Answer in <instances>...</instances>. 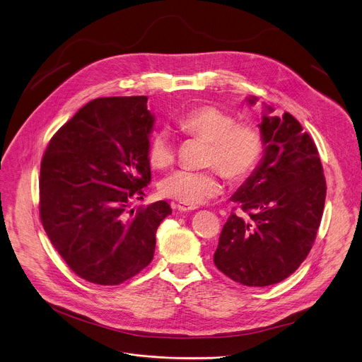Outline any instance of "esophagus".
I'll return each mask as SVG.
<instances>
[{"label":"esophagus","mask_w":362,"mask_h":362,"mask_svg":"<svg viewBox=\"0 0 362 362\" xmlns=\"http://www.w3.org/2000/svg\"><path fill=\"white\" fill-rule=\"evenodd\" d=\"M173 209H176L179 212H192L196 208H194V206H187V204H183V203H176V204H173Z\"/></svg>","instance_id":"34e87169"}]
</instances>
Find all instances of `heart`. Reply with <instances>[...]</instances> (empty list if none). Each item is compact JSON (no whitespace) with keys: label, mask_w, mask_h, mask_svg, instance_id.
Listing matches in <instances>:
<instances>
[{"label":"heart","mask_w":362,"mask_h":362,"mask_svg":"<svg viewBox=\"0 0 362 362\" xmlns=\"http://www.w3.org/2000/svg\"><path fill=\"white\" fill-rule=\"evenodd\" d=\"M182 133L208 141L204 163L209 170H177L165 177L159 192L179 203L197 206L222 192L219 173L233 183L247 180L259 166L265 140L255 123H238V119L216 106L203 105L190 109L179 120ZM176 156L175 141L168 130L154 132L147 144V159L154 169L172 166ZM218 169L216 170V168Z\"/></svg>","instance_id":"obj_1"}]
</instances>
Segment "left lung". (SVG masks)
Segmentation results:
<instances>
[{"label": "left lung", "instance_id": "obj_1", "mask_svg": "<svg viewBox=\"0 0 362 362\" xmlns=\"http://www.w3.org/2000/svg\"><path fill=\"white\" fill-rule=\"evenodd\" d=\"M259 127L264 158L232 196L242 214H230L214 255L221 272L246 286L278 284L299 268L315 242L327 194L318 148L300 123L285 112L265 115Z\"/></svg>", "mask_w": 362, "mask_h": 362}]
</instances>
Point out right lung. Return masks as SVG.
I'll use <instances>...</instances> for the list:
<instances>
[{
    "label": "right lung",
    "instance_id": "right-lung-1",
    "mask_svg": "<svg viewBox=\"0 0 362 362\" xmlns=\"http://www.w3.org/2000/svg\"><path fill=\"white\" fill-rule=\"evenodd\" d=\"M147 97H101L51 137L40 168V219L80 278L120 285L153 259L165 200L129 211L151 179Z\"/></svg>",
    "mask_w": 362,
    "mask_h": 362
}]
</instances>
